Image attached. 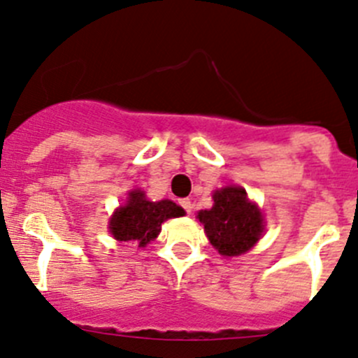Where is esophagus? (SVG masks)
Returning <instances> with one entry per match:
<instances>
[{"mask_svg":"<svg viewBox=\"0 0 358 358\" xmlns=\"http://www.w3.org/2000/svg\"><path fill=\"white\" fill-rule=\"evenodd\" d=\"M179 205L184 208V210L187 212V214H191V208H193V203H191L189 198H182V200H179Z\"/></svg>","mask_w":358,"mask_h":358,"instance_id":"obj_1","label":"esophagus"}]
</instances>
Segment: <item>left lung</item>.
<instances>
[{"label": "left lung", "mask_w": 358, "mask_h": 358, "mask_svg": "<svg viewBox=\"0 0 358 358\" xmlns=\"http://www.w3.org/2000/svg\"><path fill=\"white\" fill-rule=\"evenodd\" d=\"M212 200V208L196 215L212 247L224 257L242 256L252 249L264 231V219L259 207L247 198V191L226 186L215 189Z\"/></svg>", "instance_id": "obj_1"}]
</instances>
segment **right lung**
I'll use <instances>...</instances> for the list:
<instances>
[{
	"label": "right lung",
	"instance_id": "right-lung-1",
	"mask_svg": "<svg viewBox=\"0 0 358 358\" xmlns=\"http://www.w3.org/2000/svg\"><path fill=\"white\" fill-rule=\"evenodd\" d=\"M184 214V208L172 200L151 201L144 191L134 189L127 203L116 208L109 219V233L118 242H137L139 247H146L160 235L162 222Z\"/></svg>",
	"mask_w": 358,
	"mask_h": 358
}]
</instances>
